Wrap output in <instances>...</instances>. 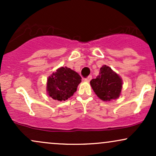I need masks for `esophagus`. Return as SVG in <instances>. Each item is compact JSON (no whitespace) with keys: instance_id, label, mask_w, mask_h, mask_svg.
I'll use <instances>...</instances> for the list:
<instances>
[{"instance_id":"34e87169","label":"esophagus","mask_w":156,"mask_h":156,"mask_svg":"<svg viewBox=\"0 0 156 156\" xmlns=\"http://www.w3.org/2000/svg\"><path fill=\"white\" fill-rule=\"evenodd\" d=\"M91 80H92V76H88L87 78H84V81H86V82H89Z\"/></svg>"}]
</instances>
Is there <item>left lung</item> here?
Returning a JSON list of instances; mask_svg holds the SVG:
<instances>
[{
	"label": "left lung",
	"mask_w": 156,
	"mask_h": 156,
	"mask_svg": "<svg viewBox=\"0 0 156 156\" xmlns=\"http://www.w3.org/2000/svg\"><path fill=\"white\" fill-rule=\"evenodd\" d=\"M90 85L100 99L103 101H111L120 95L122 80L112 68L103 65L100 69L99 76L91 80Z\"/></svg>",
	"instance_id": "8db88e82"
}]
</instances>
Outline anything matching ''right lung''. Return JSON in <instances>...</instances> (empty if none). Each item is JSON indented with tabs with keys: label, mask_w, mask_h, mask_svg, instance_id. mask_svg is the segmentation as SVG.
Listing matches in <instances>:
<instances>
[{
	"label": "right lung",
	"mask_w": 156,
	"mask_h": 156,
	"mask_svg": "<svg viewBox=\"0 0 156 156\" xmlns=\"http://www.w3.org/2000/svg\"><path fill=\"white\" fill-rule=\"evenodd\" d=\"M81 77L70 68L62 67L48 77V94L53 100L65 101L76 92Z\"/></svg>",
	"instance_id": "1"
}]
</instances>
